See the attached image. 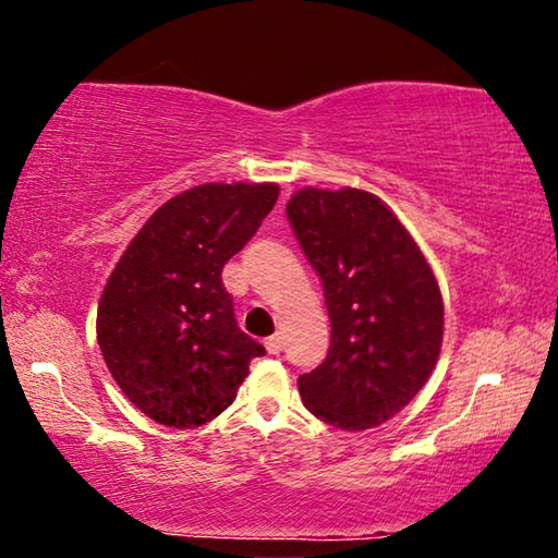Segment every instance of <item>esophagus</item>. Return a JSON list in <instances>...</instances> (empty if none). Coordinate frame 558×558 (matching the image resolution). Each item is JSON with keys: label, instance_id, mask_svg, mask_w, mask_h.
<instances>
[{"label": "esophagus", "instance_id": "obj_1", "mask_svg": "<svg viewBox=\"0 0 558 558\" xmlns=\"http://www.w3.org/2000/svg\"><path fill=\"white\" fill-rule=\"evenodd\" d=\"M266 349H268V354H280V349H282L280 337L278 335L276 337H268L266 339Z\"/></svg>", "mask_w": 558, "mask_h": 558}]
</instances>
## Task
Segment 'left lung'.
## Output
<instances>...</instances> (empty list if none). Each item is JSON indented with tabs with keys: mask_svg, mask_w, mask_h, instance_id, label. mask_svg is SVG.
<instances>
[{
	"mask_svg": "<svg viewBox=\"0 0 558 558\" xmlns=\"http://www.w3.org/2000/svg\"><path fill=\"white\" fill-rule=\"evenodd\" d=\"M323 278L329 352L298 379L305 409L342 430L381 426L426 386L442 347V295L418 243L364 189L302 186L286 206Z\"/></svg>",
	"mask_w": 558,
	"mask_h": 558,
	"instance_id": "1",
	"label": "left lung"
}]
</instances>
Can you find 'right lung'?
I'll list each match as a JSON object with an SVG mask.
<instances>
[{
    "instance_id": "right-lung-1",
    "label": "right lung",
    "mask_w": 558,
    "mask_h": 558,
    "mask_svg": "<svg viewBox=\"0 0 558 558\" xmlns=\"http://www.w3.org/2000/svg\"><path fill=\"white\" fill-rule=\"evenodd\" d=\"M280 186L209 182L172 196L122 253L98 302L96 332L135 409L196 428L229 409L266 349L243 335L221 270L276 206Z\"/></svg>"
}]
</instances>
